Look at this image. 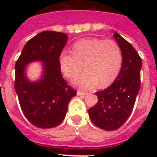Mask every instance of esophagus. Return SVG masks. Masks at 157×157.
<instances>
[{
  "instance_id": "34e87169",
  "label": "esophagus",
  "mask_w": 157,
  "mask_h": 157,
  "mask_svg": "<svg viewBox=\"0 0 157 157\" xmlns=\"http://www.w3.org/2000/svg\"><path fill=\"white\" fill-rule=\"evenodd\" d=\"M86 94V92H82V91H80V90L77 91V95H78V96H83V95H85Z\"/></svg>"
}]
</instances>
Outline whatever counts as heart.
Listing matches in <instances>:
<instances>
[{
	"label": "heart",
	"instance_id": "1",
	"mask_svg": "<svg viewBox=\"0 0 157 157\" xmlns=\"http://www.w3.org/2000/svg\"><path fill=\"white\" fill-rule=\"evenodd\" d=\"M72 53L63 51L59 56V65L63 75L73 79L83 69L86 71L75 80L82 89H92L99 84L106 87L120 74L123 65L121 48L113 40L86 38L75 43Z\"/></svg>",
	"mask_w": 157,
	"mask_h": 157
}]
</instances>
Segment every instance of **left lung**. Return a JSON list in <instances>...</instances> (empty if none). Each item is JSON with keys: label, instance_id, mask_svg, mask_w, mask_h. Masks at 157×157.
Instances as JSON below:
<instances>
[{"label": "left lung", "instance_id": "left-lung-1", "mask_svg": "<svg viewBox=\"0 0 157 157\" xmlns=\"http://www.w3.org/2000/svg\"><path fill=\"white\" fill-rule=\"evenodd\" d=\"M114 36L123 52L121 71L110 86L96 93L98 101L89 109L91 121L105 130H117L127 121L141 86V58L127 40L116 32Z\"/></svg>", "mask_w": 157, "mask_h": 157}]
</instances>
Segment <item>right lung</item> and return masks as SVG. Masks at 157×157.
I'll list each match as a JSON object with an SVG mask.
<instances>
[{"instance_id":"right-lung-1","label":"right lung","mask_w":157,"mask_h":157,"mask_svg":"<svg viewBox=\"0 0 157 157\" xmlns=\"http://www.w3.org/2000/svg\"><path fill=\"white\" fill-rule=\"evenodd\" d=\"M67 35L61 32L43 31L29 40L16 61L15 90L25 117L35 127L52 128L63 122L67 106L76 90L67 83L59 65V56ZM44 63L43 78L36 83L27 80L24 71L30 62Z\"/></svg>"}]
</instances>
